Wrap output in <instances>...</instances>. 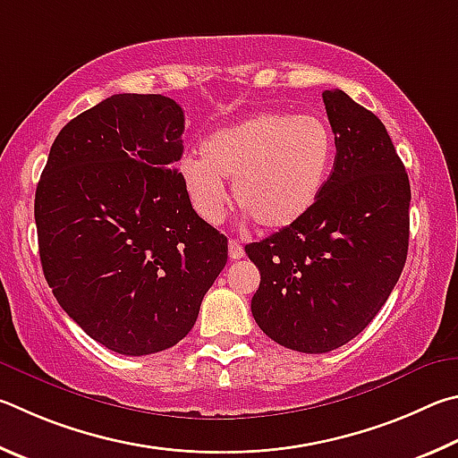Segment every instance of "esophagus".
Wrapping results in <instances>:
<instances>
[{"mask_svg": "<svg viewBox=\"0 0 458 458\" xmlns=\"http://www.w3.org/2000/svg\"><path fill=\"white\" fill-rule=\"evenodd\" d=\"M245 255V251H243V245L239 243V242H235V239H229V259H242Z\"/></svg>", "mask_w": 458, "mask_h": 458, "instance_id": "1", "label": "esophagus"}]
</instances>
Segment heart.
I'll return each instance as SVG.
<instances>
[{
    "label": "heart",
    "instance_id": "obj_1",
    "mask_svg": "<svg viewBox=\"0 0 458 458\" xmlns=\"http://www.w3.org/2000/svg\"><path fill=\"white\" fill-rule=\"evenodd\" d=\"M335 157L330 124L316 114L261 112L208 134L200 157L179 165L189 203L205 223L225 216L233 181L235 203L261 227L285 229L322 197Z\"/></svg>",
    "mask_w": 458,
    "mask_h": 458
}]
</instances>
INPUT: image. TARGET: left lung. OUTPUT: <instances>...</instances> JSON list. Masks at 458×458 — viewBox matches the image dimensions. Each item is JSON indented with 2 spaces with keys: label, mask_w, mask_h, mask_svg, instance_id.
Wrapping results in <instances>:
<instances>
[{
  "label": "left lung",
  "mask_w": 458,
  "mask_h": 458,
  "mask_svg": "<svg viewBox=\"0 0 458 458\" xmlns=\"http://www.w3.org/2000/svg\"><path fill=\"white\" fill-rule=\"evenodd\" d=\"M324 104L334 171L314 208L245 253L261 274L255 322L282 346L326 354L364 330L394 290L408 253L411 182L386 126L342 90Z\"/></svg>",
  "instance_id": "obj_1"
}]
</instances>
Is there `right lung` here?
Listing matches in <instances>:
<instances>
[{"mask_svg": "<svg viewBox=\"0 0 458 458\" xmlns=\"http://www.w3.org/2000/svg\"><path fill=\"white\" fill-rule=\"evenodd\" d=\"M184 114L160 94H114L62 128L36 189L39 261L62 310L112 352L181 342L227 263V237L192 211Z\"/></svg>", "mask_w": 458, "mask_h": 458, "instance_id": "obj_1", "label": "right lung"}]
</instances>
